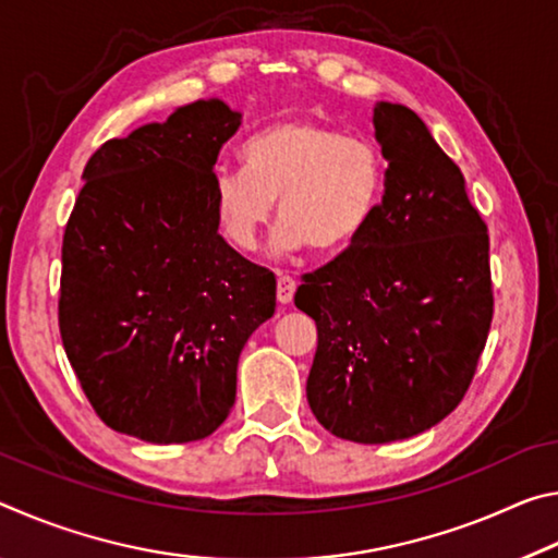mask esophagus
<instances>
[{"mask_svg": "<svg viewBox=\"0 0 558 558\" xmlns=\"http://www.w3.org/2000/svg\"><path fill=\"white\" fill-rule=\"evenodd\" d=\"M295 288H298V282L290 276H278V302L280 305H290L292 295H295Z\"/></svg>", "mask_w": 558, "mask_h": 558, "instance_id": "esophagus-1", "label": "esophagus"}]
</instances>
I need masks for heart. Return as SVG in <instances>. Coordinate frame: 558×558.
<instances>
[{
    "instance_id": "obj_1",
    "label": "heart",
    "mask_w": 558,
    "mask_h": 558,
    "mask_svg": "<svg viewBox=\"0 0 558 558\" xmlns=\"http://www.w3.org/2000/svg\"><path fill=\"white\" fill-rule=\"evenodd\" d=\"M243 172L214 179V219L233 248L253 251L278 202L276 258L313 245L337 256L362 239L379 214L386 162L372 140L344 135L325 122L292 118L248 137Z\"/></svg>"
}]
</instances>
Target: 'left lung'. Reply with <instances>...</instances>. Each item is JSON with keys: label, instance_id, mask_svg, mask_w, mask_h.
<instances>
[{"label": "left lung", "instance_id": "left-lung-1", "mask_svg": "<svg viewBox=\"0 0 558 558\" xmlns=\"http://www.w3.org/2000/svg\"><path fill=\"white\" fill-rule=\"evenodd\" d=\"M379 214L295 292L317 325L307 403L337 438H413L456 409L493 323L489 239L465 177L411 108L381 100Z\"/></svg>", "mask_w": 558, "mask_h": 558}]
</instances>
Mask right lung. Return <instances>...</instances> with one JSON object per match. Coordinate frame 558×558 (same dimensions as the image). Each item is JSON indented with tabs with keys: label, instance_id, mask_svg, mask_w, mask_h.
I'll list each match as a JSON object with an SVG mask.
<instances>
[{
	"label": "right lung",
	"instance_id": "obj_1",
	"mask_svg": "<svg viewBox=\"0 0 558 558\" xmlns=\"http://www.w3.org/2000/svg\"><path fill=\"white\" fill-rule=\"evenodd\" d=\"M241 118L209 98L108 140L65 226V354L100 418L155 446L229 418L239 356L276 313L272 272L214 219V165Z\"/></svg>",
	"mask_w": 558,
	"mask_h": 558
}]
</instances>
